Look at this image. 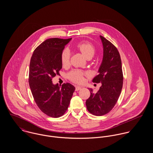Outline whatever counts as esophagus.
Segmentation results:
<instances>
[{"label": "esophagus", "instance_id": "1", "mask_svg": "<svg viewBox=\"0 0 153 153\" xmlns=\"http://www.w3.org/2000/svg\"><path fill=\"white\" fill-rule=\"evenodd\" d=\"M81 88H82V87H79V86H76V87H75V91H78L80 90Z\"/></svg>", "mask_w": 153, "mask_h": 153}]
</instances>
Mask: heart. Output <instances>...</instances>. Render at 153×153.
Returning <instances> with one entry per match:
<instances>
[{
	"mask_svg": "<svg viewBox=\"0 0 153 153\" xmlns=\"http://www.w3.org/2000/svg\"><path fill=\"white\" fill-rule=\"evenodd\" d=\"M76 48L79 49L82 55L87 58L89 56H92L95 52L94 46L87 41H82L76 44ZM70 58V52L68 49H64L61 55V60L62 65H67ZM87 75V73L79 70H73L68 74V78L72 82L81 84L84 81V76Z\"/></svg>",
	"mask_w": 153,
	"mask_h": 153,
	"instance_id": "obj_1",
	"label": "heart"
}]
</instances>
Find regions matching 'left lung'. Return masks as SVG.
Masks as SVG:
<instances>
[{"label": "left lung", "instance_id": "obj_1", "mask_svg": "<svg viewBox=\"0 0 153 153\" xmlns=\"http://www.w3.org/2000/svg\"><path fill=\"white\" fill-rule=\"evenodd\" d=\"M103 45V59L99 68V74L93 82L101 83L99 91L94 94L89 89L91 95L86 101L88 111L92 114L101 116L108 113L116 104L123 85V74L120 53L117 48L100 36Z\"/></svg>", "mask_w": 153, "mask_h": 153}]
</instances>
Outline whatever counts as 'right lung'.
I'll return each mask as SVG.
<instances>
[{
    "mask_svg": "<svg viewBox=\"0 0 153 153\" xmlns=\"http://www.w3.org/2000/svg\"><path fill=\"white\" fill-rule=\"evenodd\" d=\"M71 38H50L34 51L30 59L29 83L34 100L44 114L53 118L63 115L75 89L69 83L53 85L52 79L62 67L61 55Z\"/></svg>",
    "mask_w": 153,
    "mask_h": 153,
    "instance_id": "right-lung-1",
    "label": "right lung"
}]
</instances>
